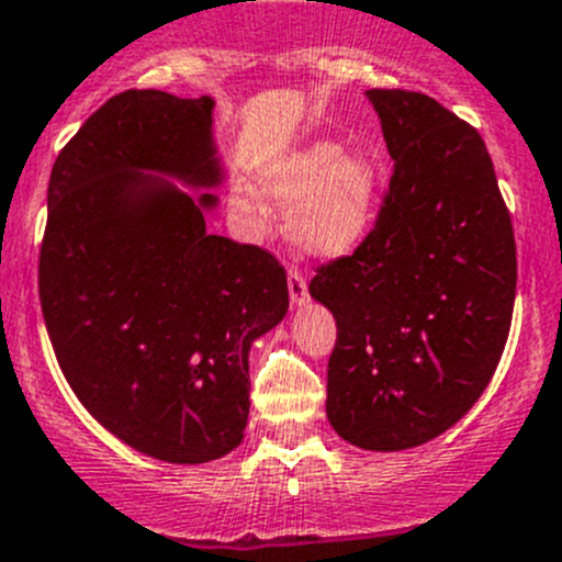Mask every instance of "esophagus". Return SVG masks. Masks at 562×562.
Segmentation results:
<instances>
[{
    "instance_id": "34e87169",
    "label": "esophagus",
    "mask_w": 562,
    "mask_h": 562,
    "mask_svg": "<svg viewBox=\"0 0 562 562\" xmlns=\"http://www.w3.org/2000/svg\"><path fill=\"white\" fill-rule=\"evenodd\" d=\"M288 291H291L293 304L307 302L310 291H307V277H304V271H299V269L288 271Z\"/></svg>"
}]
</instances>
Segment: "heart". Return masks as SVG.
Listing matches in <instances>:
<instances>
[{"label":"heart","mask_w":562,"mask_h":562,"mask_svg":"<svg viewBox=\"0 0 562 562\" xmlns=\"http://www.w3.org/2000/svg\"><path fill=\"white\" fill-rule=\"evenodd\" d=\"M263 190L274 201L291 203L288 225L299 245L317 255H342L370 228L378 176L367 157L339 155L331 140H315L271 162Z\"/></svg>","instance_id":"heart-1"}]
</instances>
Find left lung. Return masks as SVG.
<instances>
[{"instance_id": "left-lung-1", "label": "left lung", "mask_w": 562, "mask_h": 562, "mask_svg": "<svg viewBox=\"0 0 562 562\" xmlns=\"http://www.w3.org/2000/svg\"><path fill=\"white\" fill-rule=\"evenodd\" d=\"M394 157L370 234L317 263L310 293L337 321L326 413L348 443L438 438L497 370L517 296V241L473 124L422 92L370 89Z\"/></svg>"}]
</instances>
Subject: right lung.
I'll list each match as a JSON object with an SVG mask.
<instances>
[{"label":"right lung","mask_w":562,"mask_h":562,"mask_svg":"<svg viewBox=\"0 0 562 562\" xmlns=\"http://www.w3.org/2000/svg\"><path fill=\"white\" fill-rule=\"evenodd\" d=\"M212 100L113 94L50 168L37 288L56 361L108 432L198 464L245 438L249 342L288 313L274 252L206 231L201 203L138 171L214 184Z\"/></svg>","instance_id":"obj_1"}]
</instances>
